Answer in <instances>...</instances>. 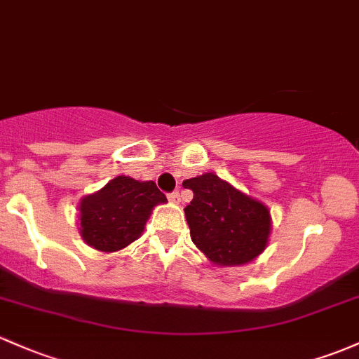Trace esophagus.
I'll list each match as a JSON object with an SVG mask.
<instances>
[{
    "label": "esophagus",
    "mask_w": 359,
    "mask_h": 359,
    "mask_svg": "<svg viewBox=\"0 0 359 359\" xmlns=\"http://www.w3.org/2000/svg\"><path fill=\"white\" fill-rule=\"evenodd\" d=\"M168 198H169V202H171V203H180V200H181L178 191H172V194H169Z\"/></svg>",
    "instance_id": "esophagus-1"
}]
</instances>
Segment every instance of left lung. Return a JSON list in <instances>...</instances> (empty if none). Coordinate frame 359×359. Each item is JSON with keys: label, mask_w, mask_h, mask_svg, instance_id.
<instances>
[{"label": "left lung", "mask_w": 359, "mask_h": 359, "mask_svg": "<svg viewBox=\"0 0 359 359\" xmlns=\"http://www.w3.org/2000/svg\"><path fill=\"white\" fill-rule=\"evenodd\" d=\"M194 200L184 209L191 241L219 265H240L264 252L271 215L264 203L207 172L184 180Z\"/></svg>", "instance_id": "8db88e82"}]
</instances>
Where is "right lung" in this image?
<instances>
[{"instance_id": "1", "label": "right lung", "mask_w": 359, "mask_h": 359, "mask_svg": "<svg viewBox=\"0 0 359 359\" xmlns=\"http://www.w3.org/2000/svg\"><path fill=\"white\" fill-rule=\"evenodd\" d=\"M164 202L165 195L154 181L116 176L82 200L80 233L92 248L116 252L140 236L154 205Z\"/></svg>"}]
</instances>
